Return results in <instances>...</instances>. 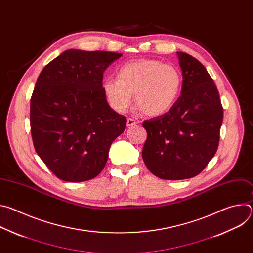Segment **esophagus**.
Listing matches in <instances>:
<instances>
[{
  "label": "esophagus",
  "mask_w": 253,
  "mask_h": 253,
  "mask_svg": "<svg viewBox=\"0 0 253 253\" xmlns=\"http://www.w3.org/2000/svg\"><path fill=\"white\" fill-rule=\"evenodd\" d=\"M126 123H127V126H133V125H136L138 123V120H136L134 118H128Z\"/></svg>",
  "instance_id": "esophagus-1"
}]
</instances>
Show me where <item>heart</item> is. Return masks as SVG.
Returning a JSON list of instances; mask_svg holds the SVG:
<instances>
[{
  "mask_svg": "<svg viewBox=\"0 0 253 253\" xmlns=\"http://www.w3.org/2000/svg\"><path fill=\"white\" fill-rule=\"evenodd\" d=\"M116 78H106L103 92L113 109L125 112L132 105L134 94L137 105L149 116L168 112L178 99L182 86L179 70L152 59L127 62L117 69Z\"/></svg>",
  "mask_w": 253,
  "mask_h": 253,
  "instance_id": "obj_1",
  "label": "heart"
}]
</instances>
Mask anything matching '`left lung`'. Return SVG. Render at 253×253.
<instances>
[{
    "mask_svg": "<svg viewBox=\"0 0 253 253\" xmlns=\"http://www.w3.org/2000/svg\"><path fill=\"white\" fill-rule=\"evenodd\" d=\"M177 56L181 95L168 112L143 122L147 131L143 161L166 180L192 178L207 166L217 151L223 120L218 90L205 67L186 53Z\"/></svg>",
    "mask_w": 253,
    "mask_h": 253,
    "instance_id": "obj_1",
    "label": "left lung"
}]
</instances>
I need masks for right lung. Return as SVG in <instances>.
<instances>
[{
	"label": "right lung",
	"instance_id": "right-lung-1",
	"mask_svg": "<svg viewBox=\"0 0 253 253\" xmlns=\"http://www.w3.org/2000/svg\"><path fill=\"white\" fill-rule=\"evenodd\" d=\"M121 53L70 49L40 73L31 97L36 152L61 180L82 182L103 170L126 118L107 103L103 73Z\"/></svg>",
	"mask_w": 253,
	"mask_h": 253
}]
</instances>
